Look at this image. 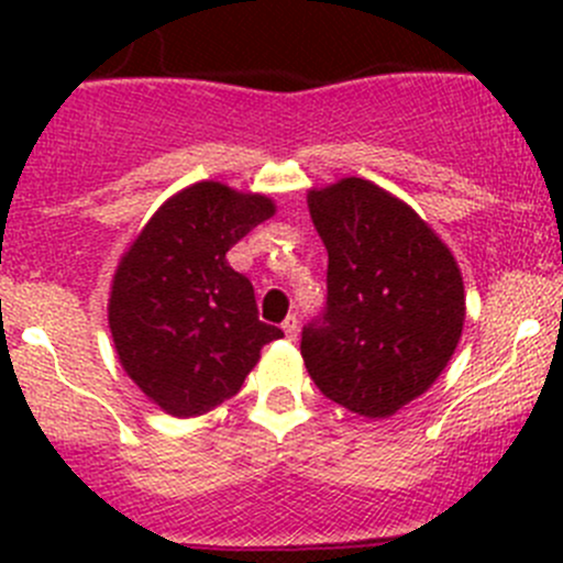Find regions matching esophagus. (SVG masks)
<instances>
[{
    "label": "esophagus",
    "mask_w": 563,
    "mask_h": 563,
    "mask_svg": "<svg viewBox=\"0 0 563 563\" xmlns=\"http://www.w3.org/2000/svg\"><path fill=\"white\" fill-rule=\"evenodd\" d=\"M280 327H283V332H286L288 340H297V334H299V321H297V316H288L286 321L280 323Z\"/></svg>",
    "instance_id": "34e87169"
}]
</instances>
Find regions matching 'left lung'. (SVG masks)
<instances>
[{
    "mask_svg": "<svg viewBox=\"0 0 563 563\" xmlns=\"http://www.w3.org/2000/svg\"><path fill=\"white\" fill-rule=\"evenodd\" d=\"M329 253L327 308L302 329V360L338 406L387 419L441 376L465 294L450 247L408 203L349 176L308 192Z\"/></svg>",
    "mask_w": 563,
    "mask_h": 563,
    "instance_id": "obj_1",
    "label": "left lung"
}]
</instances>
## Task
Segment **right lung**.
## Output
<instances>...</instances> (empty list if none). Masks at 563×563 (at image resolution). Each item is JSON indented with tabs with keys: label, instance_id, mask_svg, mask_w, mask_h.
I'll list each match as a JSON object with an SVG mask.
<instances>
[{
	"label": "right lung",
	"instance_id": "obj_1",
	"mask_svg": "<svg viewBox=\"0 0 563 563\" xmlns=\"http://www.w3.org/2000/svg\"><path fill=\"white\" fill-rule=\"evenodd\" d=\"M275 203L220 181L168 198L113 275L108 327L124 373L172 417H201L245 384L261 349L283 338L258 321L253 283L225 253Z\"/></svg>",
	"mask_w": 563,
	"mask_h": 563
}]
</instances>
